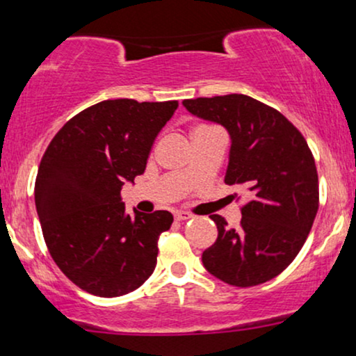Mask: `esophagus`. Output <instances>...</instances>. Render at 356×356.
I'll list each match as a JSON object with an SVG mask.
<instances>
[{
	"instance_id": "obj_1",
	"label": "esophagus",
	"mask_w": 356,
	"mask_h": 356,
	"mask_svg": "<svg viewBox=\"0 0 356 356\" xmlns=\"http://www.w3.org/2000/svg\"><path fill=\"white\" fill-rule=\"evenodd\" d=\"M174 218H175V220H187L192 218V214H189V212H184V211H177L174 214Z\"/></svg>"
}]
</instances>
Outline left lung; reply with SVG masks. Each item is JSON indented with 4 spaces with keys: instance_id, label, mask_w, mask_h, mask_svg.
<instances>
[{
    "instance_id": "8db88e82",
    "label": "left lung",
    "mask_w": 356,
    "mask_h": 356,
    "mask_svg": "<svg viewBox=\"0 0 356 356\" xmlns=\"http://www.w3.org/2000/svg\"><path fill=\"white\" fill-rule=\"evenodd\" d=\"M182 104L226 127L232 144L224 182L252 194L241 206L239 229H229L222 216H211L219 234L202 252L204 266L239 288L266 283L293 263L312 231L320 204L312 149L283 113L252 97L229 93Z\"/></svg>"
}]
</instances>
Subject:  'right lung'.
Wrapping results in <instances>:
<instances>
[{"label": "right lung", "instance_id": "1", "mask_svg": "<svg viewBox=\"0 0 356 356\" xmlns=\"http://www.w3.org/2000/svg\"><path fill=\"white\" fill-rule=\"evenodd\" d=\"M177 100H104L72 117L44 150L35 202L44 243L63 275L83 291L113 298L149 280L169 211L125 214L122 186L144 174Z\"/></svg>", "mask_w": 356, "mask_h": 356}]
</instances>
